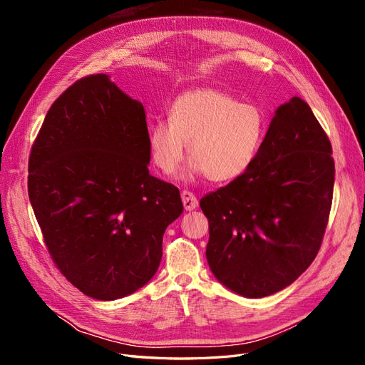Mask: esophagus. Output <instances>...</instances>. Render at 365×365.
Listing matches in <instances>:
<instances>
[{
    "label": "esophagus",
    "instance_id": "1",
    "mask_svg": "<svg viewBox=\"0 0 365 365\" xmlns=\"http://www.w3.org/2000/svg\"><path fill=\"white\" fill-rule=\"evenodd\" d=\"M181 197H182V205L187 210V212H190V210H195L197 207V200L196 196L192 192H187L182 190L181 192Z\"/></svg>",
    "mask_w": 365,
    "mask_h": 365
}]
</instances>
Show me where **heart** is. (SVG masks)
Returning <instances> with one entry per match:
<instances>
[{
    "mask_svg": "<svg viewBox=\"0 0 365 365\" xmlns=\"http://www.w3.org/2000/svg\"><path fill=\"white\" fill-rule=\"evenodd\" d=\"M267 132L268 118L260 106L216 88H195L175 98L168 121L149 128V153L163 173H172L187 145L192 158L187 176L205 173L210 181L225 182L251 169Z\"/></svg>",
    "mask_w": 365,
    "mask_h": 365,
    "instance_id": "obj_1",
    "label": "heart"
}]
</instances>
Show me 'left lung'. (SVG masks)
<instances>
[{
	"instance_id": "obj_1",
	"label": "left lung",
	"mask_w": 365,
	"mask_h": 365,
	"mask_svg": "<svg viewBox=\"0 0 365 365\" xmlns=\"http://www.w3.org/2000/svg\"><path fill=\"white\" fill-rule=\"evenodd\" d=\"M334 182L326 132L311 106L292 97L275 109L251 169L201 200L215 277L247 298L295 282L322 247Z\"/></svg>"
}]
</instances>
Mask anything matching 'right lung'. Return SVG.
Wrapping results in <instances>:
<instances>
[{
    "label": "right lung",
    "instance_id": "obj_1",
    "mask_svg": "<svg viewBox=\"0 0 365 365\" xmlns=\"http://www.w3.org/2000/svg\"><path fill=\"white\" fill-rule=\"evenodd\" d=\"M141 102L108 74L51 105L29 158V197L53 262L77 289L111 302L155 275L180 190L149 173Z\"/></svg>",
    "mask_w": 365,
    "mask_h": 365
}]
</instances>
